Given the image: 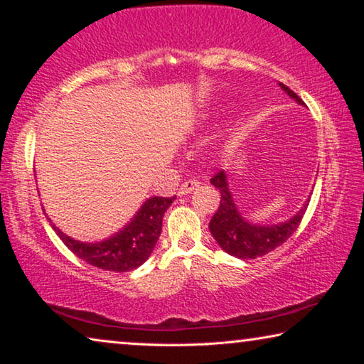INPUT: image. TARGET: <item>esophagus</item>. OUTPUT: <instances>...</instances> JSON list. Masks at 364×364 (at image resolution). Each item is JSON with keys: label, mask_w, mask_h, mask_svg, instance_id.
Listing matches in <instances>:
<instances>
[{"label": "esophagus", "mask_w": 364, "mask_h": 364, "mask_svg": "<svg viewBox=\"0 0 364 364\" xmlns=\"http://www.w3.org/2000/svg\"><path fill=\"white\" fill-rule=\"evenodd\" d=\"M197 188H199V181H197V180H188V181H184L181 184V188H180V191H178V194L186 196V194L193 193V191L197 189Z\"/></svg>", "instance_id": "34e87169"}]
</instances>
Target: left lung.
Listing matches in <instances>:
<instances>
[{"label":"left lung","mask_w":364,"mask_h":364,"mask_svg":"<svg viewBox=\"0 0 364 364\" xmlns=\"http://www.w3.org/2000/svg\"><path fill=\"white\" fill-rule=\"evenodd\" d=\"M281 90H284L289 97L305 106V102L289 88V86L278 83ZM210 183L215 188H218L221 194L220 207L217 213L213 215L210 223H208V230H210L212 236L218 245L223 249L226 254H230L236 258H242V260H252V258L267 255L268 252L279 247L282 242H286L292 232L297 230L301 218H304L305 210L310 202V197L305 200L300 210L286 221L276 225H260L252 223L245 217H242L241 210L236 205L232 193L230 189V183H228L226 171H218Z\"/></svg>","instance_id":"1"}]
</instances>
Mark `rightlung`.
Returning <instances> with one entry per match:
<instances>
[{"label": "right lung", "mask_w": 364, "mask_h": 364, "mask_svg": "<svg viewBox=\"0 0 364 364\" xmlns=\"http://www.w3.org/2000/svg\"><path fill=\"white\" fill-rule=\"evenodd\" d=\"M175 199L176 197H149L120 231L97 242H83L67 236L48 220L63 242L78 258L101 269L125 273L141 267L149 258L162 231L164 215Z\"/></svg>", "instance_id": "1"}]
</instances>
